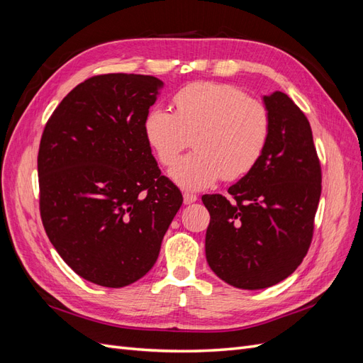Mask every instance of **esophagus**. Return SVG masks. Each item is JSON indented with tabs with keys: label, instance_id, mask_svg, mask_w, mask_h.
Listing matches in <instances>:
<instances>
[{
	"label": "esophagus",
	"instance_id": "esophagus-1",
	"mask_svg": "<svg viewBox=\"0 0 363 363\" xmlns=\"http://www.w3.org/2000/svg\"><path fill=\"white\" fill-rule=\"evenodd\" d=\"M196 200H199V196L196 195H194V194H183V201H184V204H192V203H195Z\"/></svg>",
	"mask_w": 363,
	"mask_h": 363
}]
</instances>
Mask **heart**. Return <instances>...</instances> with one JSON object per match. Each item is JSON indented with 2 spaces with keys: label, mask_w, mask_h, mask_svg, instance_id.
<instances>
[{
  "label": "heart",
  "mask_w": 363,
  "mask_h": 363,
  "mask_svg": "<svg viewBox=\"0 0 363 363\" xmlns=\"http://www.w3.org/2000/svg\"><path fill=\"white\" fill-rule=\"evenodd\" d=\"M175 111L155 106L144 119V136L156 159L169 167L188 145L191 155L169 169L186 191H201L223 177L238 180L256 167L271 138V115L233 84L199 82L174 95Z\"/></svg>",
  "instance_id": "obj_1"
}]
</instances>
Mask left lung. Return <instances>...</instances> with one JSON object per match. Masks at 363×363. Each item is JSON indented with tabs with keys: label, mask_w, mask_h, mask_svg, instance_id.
I'll return each mask as SVG.
<instances>
[{
	"label": "left lung",
	"mask_w": 363,
	"mask_h": 363,
	"mask_svg": "<svg viewBox=\"0 0 363 363\" xmlns=\"http://www.w3.org/2000/svg\"><path fill=\"white\" fill-rule=\"evenodd\" d=\"M271 138L259 163L228 188L203 195L211 213L208 267L239 289H265L289 277L311 247L321 196V167L306 115L283 92L263 96Z\"/></svg>",
	"instance_id": "1"
}]
</instances>
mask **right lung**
Masks as SVG:
<instances>
[{"label":"right lung","mask_w":363,"mask_h":363,"mask_svg":"<svg viewBox=\"0 0 363 363\" xmlns=\"http://www.w3.org/2000/svg\"><path fill=\"white\" fill-rule=\"evenodd\" d=\"M162 87L152 75L91 77L63 98L42 133L43 228L74 272L104 288L128 286L155 267L183 203L144 136Z\"/></svg>","instance_id":"obj_1"}]
</instances>
